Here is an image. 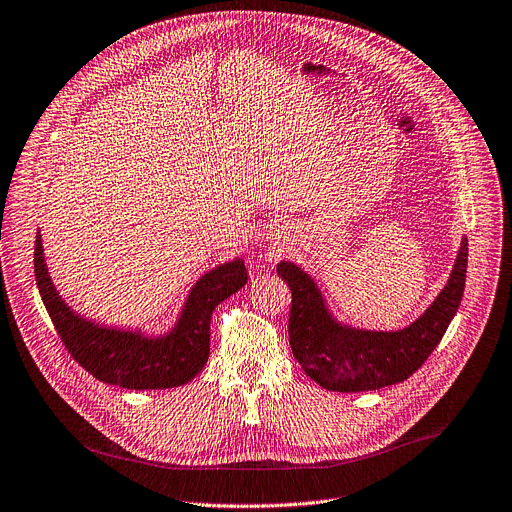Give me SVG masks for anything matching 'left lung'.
<instances>
[{"label": "left lung", "mask_w": 512, "mask_h": 512, "mask_svg": "<svg viewBox=\"0 0 512 512\" xmlns=\"http://www.w3.org/2000/svg\"><path fill=\"white\" fill-rule=\"evenodd\" d=\"M466 267L464 239L448 285L417 322L399 332H367L336 324L316 283L294 263L281 261L277 273L291 289V352L308 377L328 391L360 393L403 383L444 338L462 302Z\"/></svg>", "instance_id": "obj_1"}]
</instances>
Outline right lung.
<instances>
[{
	"instance_id": "right-lung-1",
	"label": "right lung",
	"mask_w": 512,
	"mask_h": 512,
	"mask_svg": "<svg viewBox=\"0 0 512 512\" xmlns=\"http://www.w3.org/2000/svg\"><path fill=\"white\" fill-rule=\"evenodd\" d=\"M34 275L68 354L95 379L139 391L180 387L194 379L208 360L212 310L247 283V269L241 259L212 269L194 285L174 332L152 340L95 326L72 312L48 277L40 235L34 245Z\"/></svg>"
}]
</instances>
